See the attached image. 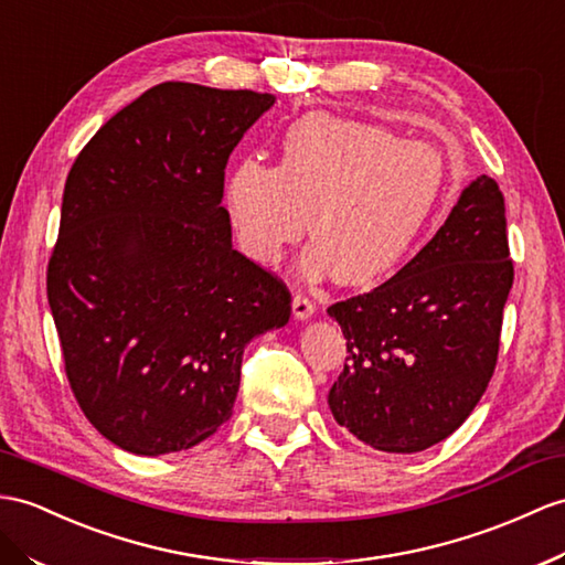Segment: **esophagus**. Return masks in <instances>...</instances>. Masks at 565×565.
<instances>
[{
    "instance_id": "34e87169",
    "label": "esophagus",
    "mask_w": 565,
    "mask_h": 565,
    "mask_svg": "<svg viewBox=\"0 0 565 565\" xmlns=\"http://www.w3.org/2000/svg\"><path fill=\"white\" fill-rule=\"evenodd\" d=\"M292 313H295L297 321H307V319H311V316L316 313V305H313L311 299H307L305 295H297L292 299Z\"/></svg>"
}]
</instances>
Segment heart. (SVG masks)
<instances>
[{
  "mask_svg": "<svg viewBox=\"0 0 565 565\" xmlns=\"http://www.w3.org/2000/svg\"><path fill=\"white\" fill-rule=\"evenodd\" d=\"M448 164L429 143L374 124L307 115L287 129L280 164L256 158L225 177V209L239 249L278 264L307 227L311 275L371 285L403 266L444 201Z\"/></svg>",
  "mask_w": 565,
  "mask_h": 565,
  "instance_id": "b5f03b06",
  "label": "heart"
}]
</instances>
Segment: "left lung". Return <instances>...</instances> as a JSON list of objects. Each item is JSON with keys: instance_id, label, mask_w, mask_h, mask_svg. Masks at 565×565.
<instances>
[{"instance_id": "obj_1", "label": "left lung", "mask_w": 565, "mask_h": 565, "mask_svg": "<svg viewBox=\"0 0 565 565\" xmlns=\"http://www.w3.org/2000/svg\"><path fill=\"white\" fill-rule=\"evenodd\" d=\"M513 287L505 203L481 174L391 280L328 307L348 340L328 393L340 426L386 452H419L470 417L497 369Z\"/></svg>"}]
</instances>
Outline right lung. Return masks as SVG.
Returning <instances> with one entry per match:
<instances>
[{
	"label": "right lung",
	"instance_id": "add662e5",
	"mask_svg": "<svg viewBox=\"0 0 565 565\" xmlns=\"http://www.w3.org/2000/svg\"><path fill=\"white\" fill-rule=\"evenodd\" d=\"M270 93L153 86L66 177L47 301L76 403L136 456L196 446L232 417L242 354L290 321L287 287L232 249L230 153Z\"/></svg>",
	"mask_w": 565,
	"mask_h": 565
}]
</instances>
